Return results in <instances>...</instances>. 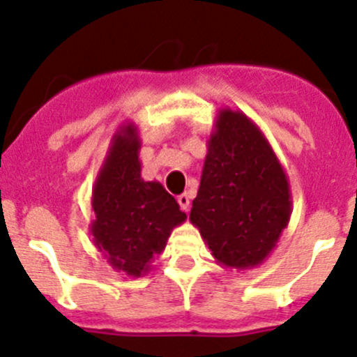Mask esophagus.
I'll return each instance as SVG.
<instances>
[{
	"label": "esophagus",
	"mask_w": 357,
	"mask_h": 357,
	"mask_svg": "<svg viewBox=\"0 0 357 357\" xmlns=\"http://www.w3.org/2000/svg\"><path fill=\"white\" fill-rule=\"evenodd\" d=\"M178 202H179V206H181L183 211H188V209H190V195L188 194L179 195Z\"/></svg>",
	"instance_id": "1"
}]
</instances>
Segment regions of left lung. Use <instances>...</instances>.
<instances>
[{
  "instance_id": "left-lung-1",
  "label": "left lung",
  "mask_w": 357,
  "mask_h": 357,
  "mask_svg": "<svg viewBox=\"0 0 357 357\" xmlns=\"http://www.w3.org/2000/svg\"><path fill=\"white\" fill-rule=\"evenodd\" d=\"M190 222L220 266L252 269L269 257L292 213L289 179L262 130L220 109Z\"/></svg>"
}]
</instances>
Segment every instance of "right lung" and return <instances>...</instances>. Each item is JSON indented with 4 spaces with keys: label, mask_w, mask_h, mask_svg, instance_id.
I'll return each instance as SVG.
<instances>
[{
    "label": "right lung",
    "mask_w": 357,
    "mask_h": 357,
    "mask_svg": "<svg viewBox=\"0 0 357 357\" xmlns=\"http://www.w3.org/2000/svg\"><path fill=\"white\" fill-rule=\"evenodd\" d=\"M141 137L126 121L111 146L93 185L89 232L103 259L116 271L139 278L162 254L172 229L186 220L176 199L158 181L141 178Z\"/></svg>",
    "instance_id": "obj_1"
}]
</instances>
